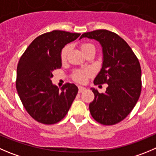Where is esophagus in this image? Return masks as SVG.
<instances>
[{
    "label": "esophagus",
    "instance_id": "obj_1",
    "mask_svg": "<svg viewBox=\"0 0 156 156\" xmlns=\"http://www.w3.org/2000/svg\"><path fill=\"white\" fill-rule=\"evenodd\" d=\"M87 90V89L85 88V87H79V93H83V92H84L85 90Z\"/></svg>",
    "mask_w": 156,
    "mask_h": 156
}]
</instances>
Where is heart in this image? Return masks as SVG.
I'll list each match as a JSON object with an SVG mask.
<instances>
[{
  "label": "heart",
  "mask_w": 156,
  "mask_h": 156,
  "mask_svg": "<svg viewBox=\"0 0 156 156\" xmlns=\"http://www.w3.org/2000/svg\"><path fill=\"white\" fill-rule=\"evenodd\" d=\"M92 47H94V46L93 45L90 43H83V44H81L80 48L82 50V51L83 52V53L85 52H87L89 49L92 48ZM69 50V46H66V47H63L61 50V53H60V58L62 60H65L66 58V56H67L68 51ZM92 73V69H76L73 72L72 77L73 79L75 81L78 83H83L87 81V78L89 77V76Z\"/></svg>",
  "instance_id": "heart-1"
}]
</instances>
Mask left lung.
<instances>
[{"label": "left lung", "instance_id": "left-lung-1", "mask_svg": "<svg viewBox=\"0 0 156 156\" xmlns=\"http://www.w3.org/2000/svg\"><path fill=\"white\" fill-rule=\"evenodd\" d=\"M83 37L101 44L103 66L93 83L108 84L104 93L91 89L95 97L89 106L90 113L103 125L118 123L130 113L140 96L142 71L139 60L122 38L107 30L84 33L80 39Z\"/></svg>", "mask_w": 156, "mask_h": 156}]
</instances>
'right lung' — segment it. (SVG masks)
Instances as JSON below:
<instances>
[{"label":"right lung","instance_id":"obj_1","mask_svg":"<svg viewBox=\"0 0 156 156\" xmlns=\"http://www.w3.org/2000/svg\"><path fill=\"white\" fill-rule=\"evenodd\" d=\"M80 34L53 30L35 38L17 64L16 88L23 107L41 123L51 125L63 119L69 111L78 88L66 83L59 89L50 78L61 68L60 53Z\"/></svg>","mask_w":156,"mask_h":156}]
</instances>
